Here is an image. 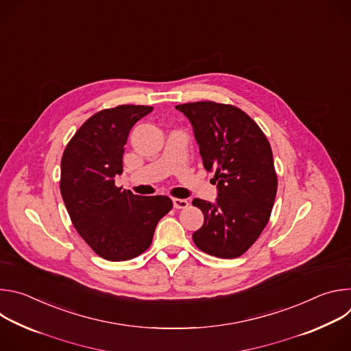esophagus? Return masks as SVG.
Listing matches in <instances>:
<instances>
[{
  "instance_id": "obj_1",
  "label": "esophagus",
  "mask_w": 351,
  "mask_h": 351,
  "mask_svg": "<svg viewBox=\"0 0 351 351\" xmlns=\"http://www.w3.org/2000/svg\"><path fill=\"white\" fill-rule=\"evenodd\" d=\"M173 207L176 210H184L189 207V202L184 198H173Z\"/></svg>"
}]
</instances>
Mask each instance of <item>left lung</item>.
Here are the masks:
<instances>
[{"label": "left lung", "mask_w": 351, "mask_h": 351, "mask_svg": "<svg viewBox=\"0 0 351 351\" xmlns=\"http://www.w3.org/2000/svg\"><path fill=\"white\" fill-rule=\"evenodd\" d=\"M193 125L204 168L218 182L217 203L194 198L204 225L193 233L202 252L218 258L243 256L267 226L278 176L271 144L240 108L215 101L176 106Z\"/></svg>", "instance_id": "obj_1"}]
</instances>
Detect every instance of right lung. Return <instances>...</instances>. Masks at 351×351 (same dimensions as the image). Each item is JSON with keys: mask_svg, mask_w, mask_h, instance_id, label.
<instances>
[{"mask_svg": "<svg viewBox=\"0 0 351 351\" xmlns=\"http://www.w3.org/2000/svg\"><path fill=\"white\" fill-rule=\"evenodd\" d=\"M152 111L148 106L98 111L77 129L62 154L60 187L71 221L93 252L108 261L144 253L157 223L173 207L167 195H136L114 180L123 169L130 129Z\"/></svg>", "mask_w": 351, "mask_h": 351, "instance_id": "1", "label": "right lung"}]
</instances>
